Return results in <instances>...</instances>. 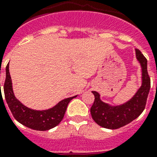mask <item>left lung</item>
<instances>
[{
    "label": "left lung",
    "instance_id": "left-lung-1",
    "mask_svg": "<svg viewBox=\"0 0 157 157\" xmlns=\"http://www.w3.org/2000/svg\"><path fill=\"white\" fill-rule=\"evenodd\" d=\"M136 58L142 67V86L129 101L118 106H109L101 101L98 93L93 91L94 101L90 109L92 118L99 126L107 129H118L138 118L146 105L151 87L147 72V59L139 49H136Z\"/></svg>",
    "mask_w": 157,
    "mask_h": 157
}]
</instances>
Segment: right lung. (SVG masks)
<instances>
[{
  "instance_id": "obj_1",
  "label": "right lung",
  "mask_w": 157,
  "mask_h": 157,
  "mask_svg": "<svg viewBox=\"0 0 157 157\" xmlns=\"http://www.w3.org/2000/svg\"><path fill=\"white\" fill-rule=\"evenodd\" d=\"M6 77L4 83V93L9 108L17 122L25 127L36 131H48L56 127L63 119L70 101L76 96L63 99L52 109L47 110H34L22 105L14 97L12 81L10 75L9 63L6 66Z\"/></svg>"
}]
</instances>
